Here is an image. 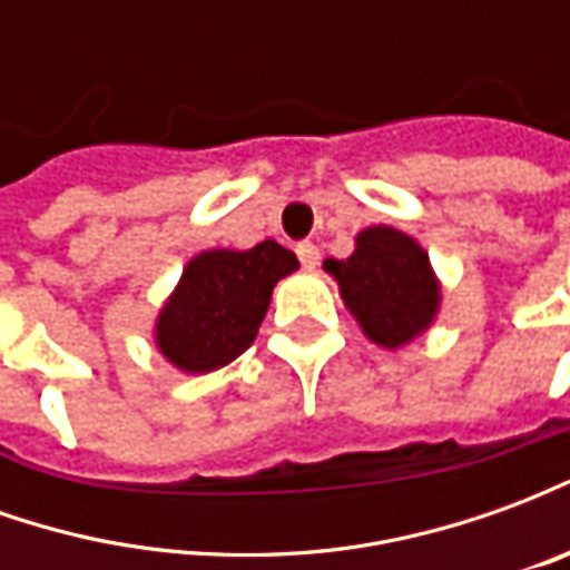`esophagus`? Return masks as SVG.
Segmentation results:
<instances>
[{"instance_id": "esophagus-1", "label": "esophagus", "mask_w": 570, "mask_h": 570, "mask_svg": "<svg viewBox=\"0 0 570 570\" xmlns=\"http://www.w3.org/2000/svg\"><path fill=\"white\" fill-rule=\"evenodd\" d=\"M296 256L305 268H317V265H321V249L314 247L311 240H302V244H298Z\"/></svg>"}]
</instances>
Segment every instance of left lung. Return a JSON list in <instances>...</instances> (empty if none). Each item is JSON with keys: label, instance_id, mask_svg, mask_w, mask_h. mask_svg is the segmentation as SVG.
I'll list each match as a JSON object with an SVG mask.
<instances>
[{"label": "left lung", "instance_id": "obj_1", "mask_svg": "<svg viewBox=\"0 0 570 570\" xmlns=\"http://www.w3.org/2000/svg\"><path fill=\"white\" fill-rule=\"evenodd\" d=\"M338 281L345 308L379 347L396 351L419 338L440 311V281L415 237L391 225H372L357 235L347 259H326Z\"/></svg>", "mask_w": 570, "mask_h": 570}]
</instances>
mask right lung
Returning <instances> with one entry per match:
<instances>
[{
	"label": "right lung",
	"instance_id": "1",
	"mask_svg": "<svg viewBox=\"0 0 570 570\" xmlns=\"http://www.w3.org/2000/svg\"><path fill=\"white\" fill-rule=\"evenodd\" d=\"M296 268V253L274 240L253 249H204L164 302L155 345L176 370H219L253 345L274 284Z\"/></svg>",
	"mask_w": 570,
	"mask_h": 570
}]
</instances>
